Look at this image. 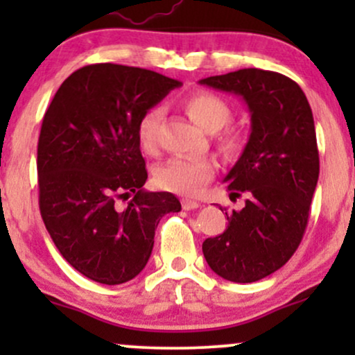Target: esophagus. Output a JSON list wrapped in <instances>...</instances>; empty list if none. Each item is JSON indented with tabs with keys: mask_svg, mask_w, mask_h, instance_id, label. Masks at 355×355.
I'll return each instance as SVG.
<instances>
[{
	"mask_svg": "<svg viewBox=\"0 0 355 355\" xmlns=\"http://www.w3.org/2000/svg\"><path fill=\"white\" fill-rule=\"evenodd\" d=\"M182 207H183V210H193V209H198V207H200V203H198L197 200H190V198H183Z\"/></svg>",
	"mask_w": 355,
	"mask_h": 355,
	"instance_id": "1",
	"label": "esophagus"
}]
</instances>
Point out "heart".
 Here are the masks:
<instances>
[{
    "label": "heart",
    "instance_id": "obj_1",
    "mask_svg": "<svg viewBox=\"0 0 355 355\" xmlns=\"http://www.w3.org/2000/svg\"><path fill=\"white\" fill-rule=\"evenodd\" d=\"M183 108L195 125L209 133L218 132L232 118V110L225 100L215 93L198 89L190 93L183 100ZM162 112L158 108H150L144 113L137 126V137L145 152L152 153L158 145V123ZM240 133L234 128L223 130L218 135V145L223 152L234 153L240 146ZM215 175V165L207 158H183L177 157L166 164L158 166L155 172V183L158 189L172 191V193L193 197L207 182Z\"/></svg>",
    "mask_w": 355,
    "mask_h": 355
}]
</instances>
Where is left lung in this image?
<instances>
[{"instance_id":"left-lung-1","label":"left lung","mask_w":355,"mask_h":355,"mask_svg":"<svg viewBox=\"0 0 355 355\" xmlns=\"http://www.w3.org/2000/svg\"><path fill=\"white\" fill-rule=\"evenodd\" d=\"M200 85L242 96L252 121L245 148L225 177L230 198L243 193L245 207L225 211L229 225L203 242V257L222 279L257 282L285 266L302 242L319 180L312 110L302 88L275 71L243 68Z\"/></svg>"}]
</instances>
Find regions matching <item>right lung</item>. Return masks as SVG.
Instances as JSON below:
<instances>
[{"mask_svg":"<svg viewBox=\"0 0 355 355\" xmlns=\"http://www.w3.org/2000/svg\"><path fill=\"white\" fill-rule=\"evenodd\" d=\"M180 85L144 68L88 64L61 83L44 113L40 211L63 259L95 282L135 279L160 218L182 209L168 191L144 190L148 173L137 137L144 113ZM130 194L118 209L116 200Z\"/></svg>","mask_w":355,"mask_h":355,"instance_id":"1","label":"right lung"}]
</instances>
